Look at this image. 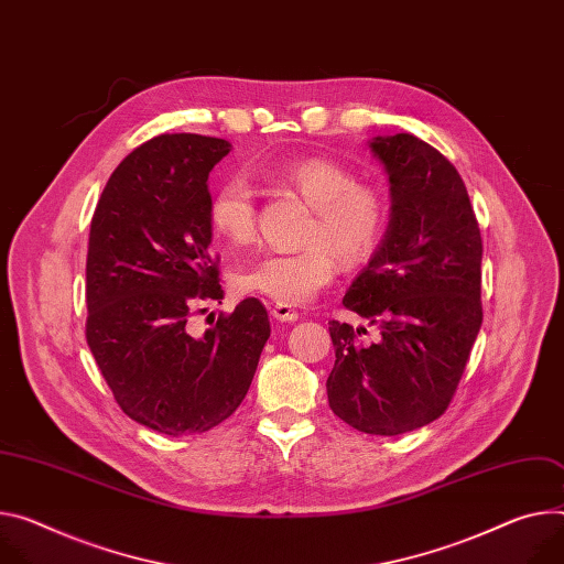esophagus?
<instances>
[{"label":"esophagus","mask_w":564,"mask_h":564,"mask_svg":"<svg viewBox=\"0 0 564 564\" xmlns=\"http://www.w3.org/2000/svg\"><path fill=\"white\" fill-rule=\"evenodd\" d=\"M270 315H272L276 322H296V319H299V313L292 308V305H285V303H274Z\"/></svg>","instance_id":"obj_1"}]
</instances>
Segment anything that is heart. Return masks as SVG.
Here are the masks:
<instances>
[{"instance_id":"b5f03b06","label":"heart","mask_w":564,"mask_h":564,"mask_svg":"<svg viewBox=\"0 0 564 564\" xmlns=\"http://www.w3.org/2000/svg\"><path fill=\"white\" fill-rule=\"evenodd\" d=\"M279 182L313 207L305 229L308 247L272 251L240 265L234 285L285 305L308 303L344 268L365 265L384 236L387 202L369 184H355L341 164L326 158L301 160L279 171ZM209 223L229 242H249L256 234V195L242 175L227 177L209 202Z\"/></svg>"}]
</instances>
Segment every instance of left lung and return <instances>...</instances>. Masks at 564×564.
<instances>
[{"label":"left lung","instance_id":"left-lung-1","mask_svg":"<svg viewBox=\"0 0 564 564\" xmlns=\"http://www.w3.org/2000/svg\"><path fill=\"white\" fill-rule=\"evenodd\" d=\"M389 180V225L344 305L378 326L330 322L333 412L350 427L395 436L436 421L481 328V234L464 180L414 134L367 141Z\"/></svg>","mask_w":564,"mask_h":564}]
</instances>
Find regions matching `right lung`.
I'll list each match as a JSON object with an SVG mask.
<instances>
[{"label": "right lung", "mask_w": 564, "mask_h": 564, "mask_svg": "<svg viewBox=\"0 0 564 564\" xmlns=\"http://www.w3.org/2000/svg\"><path fill=\"white\" fill-rule=\"evenodd\" d=\"M229 150L202 134L141 143L108 180L89 227V350L123 412L166 436L229 419L270 337L256 299L202 335L186 324L202 301L223 299L209 253V173Z\"/></svg>", "instance_id": "obj_1"}]
</instances>
